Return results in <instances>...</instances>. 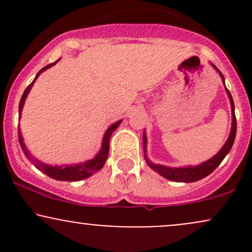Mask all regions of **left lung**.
<instances>
[{
	"label": "left lung",
	"mask_w": 252,
	"mask_h": 252,
	"mask_svg": "<svg viewBox=\"0 0 252 252\" xmlns=\"http://www.w3.org/2000/svg\"><path fill=\"white\" fill-rule=\"evenodd\" d=\"M212 67L218 72L219 76H220L222 83L225 85V79L224 76L221 74V72L216 67V65H213L211 63ZM225 91H226L228 99H230L231 104V111H232V124H231V131L230 135H228V138L225 142L224 146L221 147V149L219 150L217 154L211 158L210 160L205 161V162H201L200 164H196V166H184V167H168L163 166V164L158 163H153L152 161L149 160L148 156H147V136L146 132H143V152H144V160L148 166L153 170H155L156 173H158L163 178L168 179V180L176 181V182H194L198 180H201L205 176L210 175L211 173L215 170L219 164L221 163V161L224 160V158L228 154L231 148H232L233 142H235L236 138V131H237V122H236V115H235V104H233L232 96H231L230 91L225 86Z\"/></svg>",
	"instance_id": "obj_1"
}]
</instances>
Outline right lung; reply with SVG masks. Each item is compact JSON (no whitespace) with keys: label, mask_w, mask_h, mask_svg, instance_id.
<instances>
[{"label":"right lung","mask_w":252,"mask_h":252,"mask_svg":"<svg viewBox=\"0 0 252 252\" xmlns=\"http://www.w3.org/2000/svg\"><path fill=\"white\" fill-rule=\"evenodd\" d=\"M59 60L60 59H58L56 63H50V65L45 66V67L41 68V70L37 72V74L35 76V78H34L33 82H32L30 85L27 86V89L25 90L24 94H22V97H21V100H20V105H19V117L20 118H21V112H22V109H24L26 98H27L28 94H30L31 89L33 88L34 83H35V80L37 79V77H39L43 71H46V70H47V68H50L53 65H56V63L59 62ZM121 122H122V120L117 121L116 123H114V124H112V126H109L108 130H106V131H105V134H104V136H103L102 147H100L99 152L97 153L96 156H94V158H90V160L85 161V162L77 163V164H63V166H52V164H47V163L42 162V161L37 160L36 158H34V156L31 154L30 150L27 149V147H26V144L24 143V138H22V134H21V130H20V128H19V132H17V134H19L20 146H21L22 150H24L26 158H27L28 160H30L31 162L36 167L37 169L41 170L42 173H45V174L50 176V178L56 179V180H60V181H79V180H83V179L89 178V176H91L92 174H94V173L98 172V170H100V169L103 168L104 163H105L106 158H108V155H109L110 137H111L112 132H114L115 130L117 129V126H120Z\"/></svg>","instance_id":"right-lung-1"}]
</instances>
